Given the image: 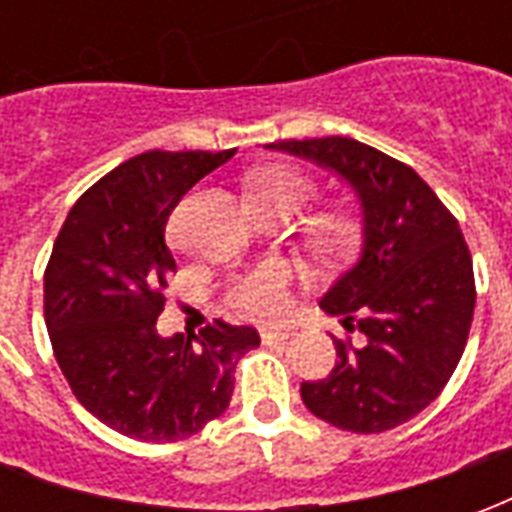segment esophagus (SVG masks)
I'll list each match as a JSON object with an SVG mask.
<instances>
[{"instance_id": "1", "label": "esophagus", "mask_w": 512, "mask_h": 512, "mask_svg": "<svg viewBox=\"0 0 512 512\" xmlns=\"http://www.w3.org/2000/svg\"><path fill=\"white\" fill-rule=\"evenodd\" d=\"M290 329H260V340L263 343H282V340H288Z\"/></svg>"}]
</instances>
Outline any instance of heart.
I'll list each match as a JSON object with an SVG mask.
<instances>
[{"mask_svg": "<svg viewBox=\"0 0 512 512\" xmlns=\"http://www.w3.org/2000/svg\"><path fill=\"white\" fill-rule=\"evenodd\" d=\"M315 191L312 178L288 164H268L246 178V197L252 208H282L293 213L310 200ZM354 224L343 213H321L310 222V238L318 246H337L351 238ZM285 271L279 266H263L238 277L227 290V304L246 318H277L285 310Z\"/></svg>", "mask_w": 512, "mask_h": 512, "instance_id": "heart-1", "label": "heart"}]
</instances>
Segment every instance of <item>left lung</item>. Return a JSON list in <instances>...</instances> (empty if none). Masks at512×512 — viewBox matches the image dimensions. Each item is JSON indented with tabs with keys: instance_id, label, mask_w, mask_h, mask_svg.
<instances>
[{
	"instance_id": "8db88e82",
	"label": "left lung",
	"mask_w": 512,
	"mask_h": 512,
	"mask_svg": "<svg viewBox=\"0 0 512 512\" xmlns=\"http://www.w3.org/2000/svg\"><path fill=\"white\" fill-rule=\"evenodd\" d=\"M274 150L343 178L362 205V255L321 299L345 332L334 370L304 381L312 414L351 433H384L428 408L461 362L474 271L458 219L414 169L348 136L285 139Z\"/></svg>"
}]
</instances>
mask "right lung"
<instances>
[{"mask_svg": "<svg viewBox=\"0 0 512 512\" xmlns=\"http://www.w3.org/2000/svg\"><path fill=\"white\" fill-rule=\"evenodd\" d=\"M235 150H147L84 191L43 274L51 348L93 417L139 441H178L222 417L238 359L260 345L252 326L208 323L156 332L175 271L167 219L183 194Z\"/></svg>", "mask_w": 512, "mask_h": 512, "instance_id": "right-lung-1", "label": "right lung"}]
</instances>
